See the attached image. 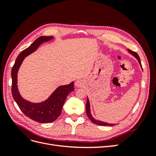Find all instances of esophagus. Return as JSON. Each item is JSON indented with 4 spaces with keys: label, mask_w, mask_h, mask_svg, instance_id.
Wrapping results in <instances>:
<instances>
[{
    "label": "esophagus",
    "mask_w": 156,
    "mask_h": 156,
    "mask_svg": "<svg viewBox=\"0 0 156 156\" xmlns=\"http://www.w3.org/2000/svg\"><path fill=\"white\" fill-rule=\"evenodd\" d=\"M75 85L76 87L77 88H80V87H82L84 85V83L81 80H77V81H75Z\"/></svg>",
    "instance_id": "obj_1"
}]
</instances>
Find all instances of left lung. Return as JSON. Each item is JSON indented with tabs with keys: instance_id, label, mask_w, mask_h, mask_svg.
Instances as JSON below:
<instances>
[{
	"instance_id": "8db88e82",
	"label": "left lung",
	"mask_w": 156,
	"mask_h": 156,
	"mask_svg": "<svg viewBox=\"0 0 156 156\" xmlns=\"http://www.w3.org/2000/svg\"><path fill=\"white\" fill-rule=\"evenodd\" d=\"M127 51H128L129 53L133 55V56H135V57L137 59L138 62L141 68H142L143 69V68H142V65H141V62H140V58L139 55H137V53H135V52L134 51H132L129 49H127ZM86 112H87V115L88 116V117L89 118V119L93 123H94L95 124H97V125H100V126H112L113 125H115L114 124H109V123H107V122H102V121H100V120H96L94 119V118L92 116V114H91V112H90V102H89V100L88 98L87 97V104H86Z\"/></svg>"
}]
</instances>
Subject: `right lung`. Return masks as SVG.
<instances>
[{"instance_id":"right-lung-1","label":"right lung","mask_w":156,"mask_h":156,"mask_svg":"<svg viewBox=\"0 0 156 156\" xmlns=\"http://www.w3.org/2000/svg\"><path fill=\"white\" fill-rule=\"evenodd\" d=\"M53 39V36H40L18 55L12 69V96L21 111L24 114L39 123H49L55 121L60 115L64 103L68 94L74 90V82L67 85L58 87L43 102L32 103L23 99L17 88V72L26 56L34 52L44 42Z\"/></svg>"}]
</instances>
